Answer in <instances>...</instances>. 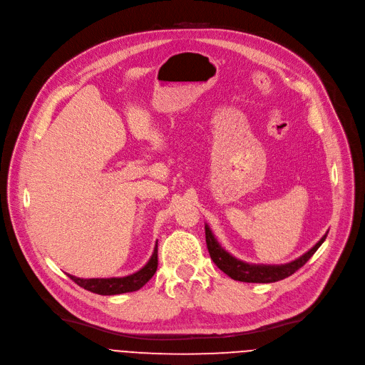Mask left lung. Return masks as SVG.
Wrapping results in <instances>:
<instances>
[{"label":"left lung","mask_w":365,"mask_h":365,"mask_svg":"<svg viewBox=\"0 0 365 365\" xmlns=\"http://www.w3.org/2000/svg\"><path fill=\"white\" fill-rule=\"evenodd\" d=\"M205 234H206V245L210 255V259L213 261L221 271H224L232 280L245 282V283H274L278 280H283V278L290 277L294 274L299 268H302L309 259L311 256L317 252V249L323 245L326 240L327 234L321 239L309 252L302 255L301 258L286 264V265H249L246 262H242L239 259L232 258V256L225 252L218 242L213 237L207 225H205Z\"/></svg>","instance_id":"8db88e82"}]
</instances>
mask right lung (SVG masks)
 <instances>
[{
	"mask_svg": "<svg viewBox=\"0 0 365 365\" xmlns=\"http://www.w3.org/2000/svg\"><path fill=\"white\" fill-rule=\"evenodd\" d=\"M156 269H158V243L152 258H150L145 267H143L138 272L133 275L122 277V278H78L71 274L68 275L78 286L83 289H87L97 294L110 296V294H120L126 292H135L141 289L150 278L155 275Z\"/></svg>",
	"mask_w": 365,
	"mask_h": 365,
	"instance_id": "obj_1",
	"label": "right lung"
}]
</instances>
